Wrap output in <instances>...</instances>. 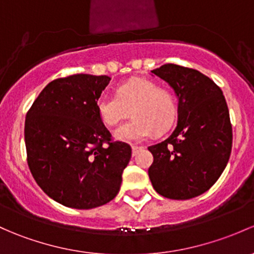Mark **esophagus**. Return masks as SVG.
Returning a JSON list of instances; mask_svg holds the SVG:
<instances>
[{
    "mask_svg": "<svg viewBox=\"0 0 254 254\" xmlns=\"http://www.w3.org/2000/svg\"><path fill=\"white\" fill-rule=\"evenodd\" d=\"M141 149H143L142 146H132V156H136Z\"/></svg>",
    "mask_w": 254,
    "mask_h": 254,
    "instance_id": "obj_1",
    "label": "esophagus"
}]
</instances>
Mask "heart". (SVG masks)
Here are the masks:
<instances>
[{"mask_svg": "<svg viewBox=\"0 0 254 254\" xmlns=\"http://www.w3.org/2000/svg\"><path fill=\"white\" fill-rule=\"evenodd\" d=\"M98 116L107 127H116L131 109L134 119L116 130L125 142H141L153 132L165 131L174 123L178 107L174 95L148 79H131L119 85L117 96L102 95L96 101Z\"/></svg>", "mask_w": 254, "mask_h": 254, "instance_id": "obj_1", "label": "heart"}]
</instances>
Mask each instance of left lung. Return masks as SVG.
I'll list each match as a JSON object with an SVG mask.
<instances>
[{"label": "left lung", "mask_w": 254, "mask_h": 254, "mask_svg": "<svg viewBox=\"0 0 254 254\" xmlns=\"http://www.w3.org/2000/svg\"><path fill=\"white\" fill-rule=\"evenodd\" d=\"M179 98L173 134L149 146L153 189L170 199H190L209 190L225 169L233 147V127L220 87L196 69L164 64L152 70Z\"/></svg>", "instance_id": "left-lung-1"}]
</instances>
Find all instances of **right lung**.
<instances>
[{"instance_id":"add662e5","label":"right lung","mask_w":254,"mask_h":254,"mask_svg":"<svg viewBox=\"0 0 254 254\" xmlns=\"http://www.w3.org/2000/svg\"><path fill=\"white\" fill-rule=\"evenodd\" d=\"M107 75L75 74L51 81L26 113L29 169L42 191L58 203L91 209L117 196L131 147L112 135L96 101Z\"/></svg>"}]
</instances>
